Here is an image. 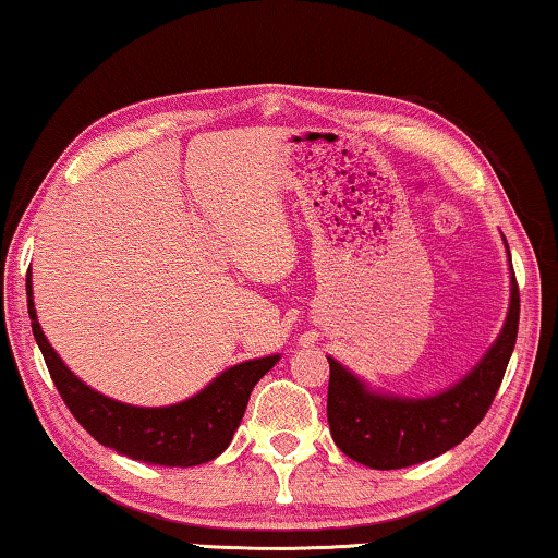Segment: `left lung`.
I'll list each match as a JSON object with an SVG mask.
<instances>
[{
  "label": "left lung",
  "instance_id": "1",
  "mask_svg": "<svg viewBox=\"0 0 558 558\" xmlns=\"http://www.w3.org/2000/svg\"><path fill=\"white\" fill-rule=\"evenodd\" d=\"M507 244V239H504ZM509 252V246H507ZM504 327L466 376L432 397H399L372 389L354 372L329 359L327 416L331 439L368 469H404L422 464L466 439L482 422L499 391L519 331V287L513 277Z\"/></svg>",
  "mask_w": 558,
  "mask_h": 558
}]
</instances>
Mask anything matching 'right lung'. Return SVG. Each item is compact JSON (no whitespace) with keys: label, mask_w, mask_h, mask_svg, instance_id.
<instances>
[{"label":"right lung","mask_w":558,"mask_h":558,"mask_svg":"<svg viewBox=\"0 0 558 558\" xmlns=\"http://www.w3.org/2000/svg\"><path fill=\"white\" fill-rule=\"evenodd\" d=\"M27 308L32 331L41 349L54 387L62 393L76 422L101 447L157 466H199L225 451L250 404V393L281 354L234 364L211 379L194 397L169 407H134L92 389L62 362L39 327L27 277Z\"/></svg>","instance_id":"right-lung-1"}]
</instances>
